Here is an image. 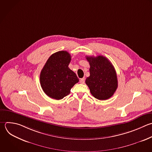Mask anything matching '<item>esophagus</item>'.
Instances as JSON below:
<instances>
[{
    "mask_svg": "<svg viewBox=\"0 0 152 152\" xmlns=\"http://www.w3.org/2000/svg\"><path fill=\"white\" fill-rule=\"evenodd\" d=\"M80 83H81V84H84V82H85V79H84V78H81L80 80Z\"/></svg>",
    "mask_w": 152,
    "mask_h": 152,
    "instance_id": "esophagus-1",
    "label": "esophagus"
}]
</instances>
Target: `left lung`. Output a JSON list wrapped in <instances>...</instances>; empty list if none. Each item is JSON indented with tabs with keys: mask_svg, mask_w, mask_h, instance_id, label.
<instances>
[{
	"mask_svg": "<svg viewBox=\"0 0 152 152\" xmlns=\"http://www.w3.org/2000/svg\"><path fill=\"white\" fill-rule=\"evenodd\" d=\"M90 64V76L86 80L91 94L97 99L103 100L111 97L118 87L115 69L104 56H87Z\"/></svg>",
	"mask_w": 152,
	"mask_h": 152,
	"instance_id": "obj_1",
	"label": "left lung"
}]
</instances>
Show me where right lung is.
<instances>
[{
  "mask_svg": "<svg viewBox=\"0 0 152 152\" xmlns=\"http://www.w3.org/2000/svg\"><path fill=\"white\" fill-rule=\"evenodd\" d=\"M71 60V55L68 52L59 51L49 57L42 69L40 85L43 91L50 98L63 99L79 81L75 73L68 67Z\"/></svg>",
  "mask_w": 152,
  "mask_h": 152,
  "instance_id": "add662e5",
  "label": "right lung"
}]
</instances>
